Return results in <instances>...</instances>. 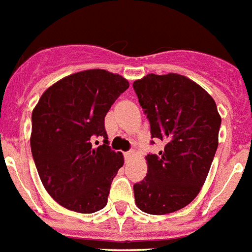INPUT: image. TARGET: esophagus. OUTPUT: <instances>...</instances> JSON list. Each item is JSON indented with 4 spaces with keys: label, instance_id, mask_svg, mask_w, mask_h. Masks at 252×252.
<instances>
[{
    "label": "esophagus",
    "instance_id": "obj_1",
    "mask_svg": "<svg viewBox=\"0 0 252 252\" xmlns=\"http://www.w3.org/2000/svg\"><path fill=\"white\" fill-rule=\"evenodd\" d=\"M134 156H135V151H132V150L128 151V152H126V154H125V158H126V160H131Z\"/></svg>",
    "mask_w": 252,
    "mask_h": 252
}]
</instances>
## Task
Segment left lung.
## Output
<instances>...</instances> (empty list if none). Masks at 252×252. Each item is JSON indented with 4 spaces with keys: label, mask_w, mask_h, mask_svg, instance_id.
Here are the masks:
<instances>
[{
    "label": "left lung",
    "mask_w": 252,
    "mask_h": 252,
    "mask_svg": "<svg viewBox=\"0 0 252 252\" xmlns=\"http://www.w3.org/2000/svg\"><path fill=\"white\" fill-rule=\"evenodd\" d=\"M132 87L150 120L151 136L165 144L158 155L146 156L147 176L134 185L136 206L150 215L176 212L196 198L208 176L221 125L216 102L176 72L148 74Z\"/></svg>",
    "instance_id": "1"
}]
</instances>
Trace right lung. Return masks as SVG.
<instances>
[{
  "instance_id": "add662e5",
  "label": "right lung",
  "mask_w": 252,
  "mask_h": 252,
  "mask_svg": "<svg viewBox=\"0 0 252 252\" xmlns=\"http://www.w3.org/2000/svg\"><path fill=\"white\" fill-rule=\"evenodd\" d=\"M127 88V79L118 74L84 70L52 84L32 110V156L45 190L60 206L79 213L106 206L124 155L108 146L104 120ZM96 136L104 138L101 146L92 144Z\"/></svg>"
}]
</instances>
